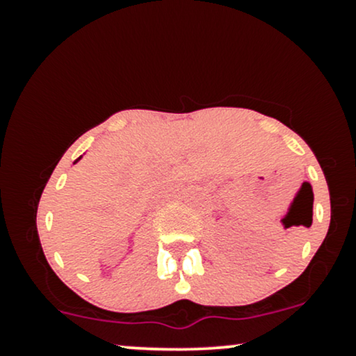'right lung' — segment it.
Segmentation results:
<instances>
[{"label": "right lung", "mask_w": 356, "mask_h": 356, "mask_svg": "<svg viewBox=\"0 0 356 356\" xmlns=\"http://www.w3.org/2000/svg\"><path fill=\"white\" fill-rule=\"evenodd\" d=\"M80 159H81V155H80V157H79V159H76V161H75V162H73V164H76V162H79V161H80Z\"/></svg>", "instance_id": "right-lung-1"}]
</instances>
